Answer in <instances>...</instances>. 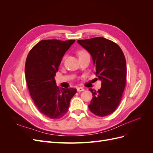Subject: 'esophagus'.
<instances>
[{
  "mask_svg": "<svg viewBox=\"0 0 153 153\" xmlns=\"http://www.w3.org/2000/svg\"><path fill=\"white\" fill-rule=\"evenodd\" d=\"M76 90H77L78 92H82V91H84V88H82V87H77Z\"/></svg>",
  "mask_w": 153,
  "mask_h": 153,
  "instance_id": "esophagus-1",
  "label": "esophagus"
}]
</instances>
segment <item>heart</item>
<instances>
[{"mask_svg":"<svg viewBox=\"0 0 153 153\" xmlns=\"http://www.w3.org/2000/svg\"><path fill=\"white\" fill-rule=\"evenodd\" d=\"M87 53V52L85 50H80V51H78L77 53H78V57H79L82 56V55H84V54H85Z\"/></svg>","mask_w":153,"mask_h":153,"instance_id":"obj_1","label":"heart"}]
</instances>
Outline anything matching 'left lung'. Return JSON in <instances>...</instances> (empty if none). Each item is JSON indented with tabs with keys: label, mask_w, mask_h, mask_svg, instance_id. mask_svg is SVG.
I'll list each match as a JSON object with an SVG mask.
<instances>
[{
	"label": "left lung",
	"mask_w": 153,
	"mask_h": 153,
	"mask_svg": "<svg viewBox=\"0 0 153 153\" xmlns=\"http://www.w3.org/2000/svg\"><path fill=\"white\" fill-rule=\"evenodd\" d=\"M89 52L96 68V75L101 81L98 91L89 89L92 98L89 108L96 115L104 117L117 108L126 85V64L121 48L103 37L78 40Z\"/></svg>",
	"instance_id": "left-lung-1"
}]
</instances>
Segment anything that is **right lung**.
I'll return each instance as SVG.
<instances>
[{
    "label": "right lung",
    "mask_w": 153,
    "mask_h": 153,
    "mask_svg": "<svg viewBox=\"0 0 153 153\" xmlns=\"http://www.w3.org/2000/svg\"><path fill=\"white\" fill-rule=\"evenodd\" d=\"M75 40H41L29 52L25 74L32 99L39 112L51 119H58L68 112L76 89H60L55 80L62 59Z\"/></svg>",
    "instance_id": "add662e5"
}]
</instances>
